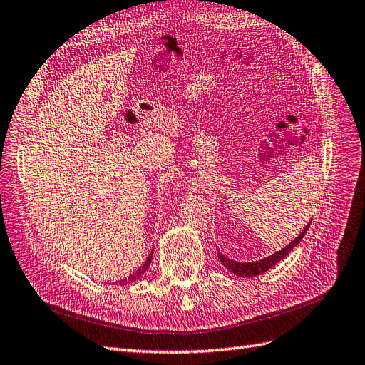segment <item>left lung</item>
Returning <instances> with one entry per match:
<instances>
[{
  "label": "left lung",
  "mask_w": 365,
  "mask_h": 365,
  "mask_svg": "<svg viewBox=\"0 0 365 365\" xmlns=\"http://www.w3.org/2000/svg\"><path fill=\"white\" fill-rule=\"evenodd\" d=\"M310 222H312V220H310ZM310 222L305 225L304 230L289 245H285L284 249H281L279 252L267 256V258H264V259L252 261V262H238V261H233V259L227 258V256L222 255L220 250H218V258L222 262L224 267L227 269L229 272H232L233 274H236V277H245V278L258 277V274L270 270L273 265H277L279 261H282L285 256H287L294 247H297V245L299 244V241L304 238V235L307 233V230L310 227Z\"/></svg>",
  "instance_id": "left-lung-1"
}]
</instances>
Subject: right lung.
<instances>
[{"label": "right lung", "mask_w": 365, "mask_h": 365, "mask_svg": "<svg viewBox=\"0 0 365 365\" xmlns=\"http://www.w3.org/2000/svg\"><path fill=\"white\" fill-rule=\"evenodd\" d=\"M152 258H153V250L149 253V256H147V259L144 261V264L141 265L140 269H138L136 272H133L132 274H129V277H127L125 279H121V281H118V282H115V284H116V285H124V284H132V282H135L136 279H140L141 274H143V273L147 270V267H149V265H150Z\"/></svg>", "instance_id": "right-lung-1"}]
</instances>
